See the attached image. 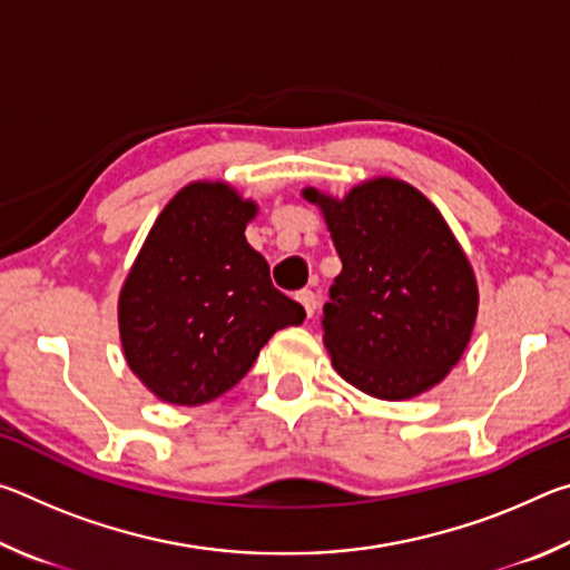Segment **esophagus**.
Returning a JSON list of instances; mask_svg holds the SVG:
<instances>
[{"label":"esophagus","instance_id":"1","mask_svg":"<svg viewBox=\"0 0 570 570\" xmlns=\"http://www.w3.org/2000/svg\"><path fill=\"white\" fill-rule=\"evenodd\" d=\"M296 302L304 306L306 316H308V320H312L314 312H316V296H314V292H306V288H304V292L296 294Z\"/></svg>","mask_w":570,"mask_h":570}]
</instances>
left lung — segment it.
Listing matches in <instances>:
<instances>
[{
  "label": "left lung",
  "mask_w": 570,
  "mask_h": 570,
  "mask_svg": "<svg viewBox=\"0 0 570 570\" xmlns=\"http://www.w3.org/2000/svg\"><path fill=\"white\" fill-rule=\"evenodd\" d=\"M330 228L342 274L324 304V346L340 377L387 402L448 377L468 350L478 282L465 250L428 196L380 176L344 198L304 188Z\"/></svg>",
  "instance_id": "left-lung-1"
}]
</instances>
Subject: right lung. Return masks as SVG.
<instances>
[{
    "label": "right lung",
    "instance_id": "obj_1",
    "mask_svg": "<svg viewBox=\"0 0 570 570\" xmlns=\"http://www.w3.org/2000/svg\"><path fill=\"white\" fill-rule=\"evenodd\" d=\"M258 206L224 180H196L160 210L118 298L125 362L158 400L196 407L220 397L302 304L276 292L248 246Z\"/></svg>",
    "mask_w": 570,
    "mask_h": 570
}]
</instances>
